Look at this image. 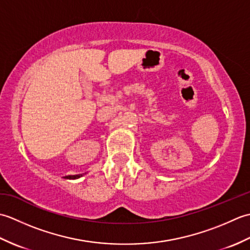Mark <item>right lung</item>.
Here are the masks:
<instances>
[{
	"label": "right lung",
	"instance_id": "right-lung-1",
	"mask_svg": "<svg viewBox=\"0 0 250 250\" xmlns=\"http://www.w3.org/2000/svg\"><path fill=\"white\" fill-rule=\"evenodd\" d=\"M83 174H78V175H68V176H65L66 179H77L79 177H82Z\"/></svg>",
	"mask_w": 250,
	"mask_h": 250
}]
</instances>
